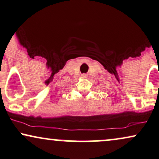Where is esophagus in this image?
<instances>
[{"mask_svg":"<svg viewBox=\"0 0 159 159\" xmlns=\"http://www.w3.org/2000/svg\"><path fill=\"white\" fill-rule=\"evenodd\" d=\"M82 78H86V75H85V74L82 75Z\"/></svg>","mask_w":159,"mask_h":159,"instance_id":"1","label":"esophagus"}]
</instances>
